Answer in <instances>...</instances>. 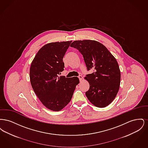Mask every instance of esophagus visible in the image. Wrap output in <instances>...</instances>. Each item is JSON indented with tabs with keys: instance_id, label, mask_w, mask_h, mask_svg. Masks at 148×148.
I'll list each match as a JSON object with an SVG mask.
<instances>
[{
	"instance_id": "34e87169",
	"label": "esophagus",
	"mask_w": 148,
	"mask_h": 148,
	"mask_svg": "<svg viewBox=\"0 0 148 148\" xmlns=\"http://www.w3.org/2000/svg\"><path fill=\"white\" fill-rule=\"evenodd\" d=\"M78 77H79V80H80V81H81L82 80V79H83V77L81 75H79L78 76Z\"/></svg>"
}]
</instances>
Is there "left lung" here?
<instances>
[{"mask_svg": "<svg viewBox=\"0 0 148 148\" xmlns=\"http://www.w3.org/2000/svg\"><path fill=\"white\" fill-rule=\"evenodd\" d=\"M71 47L83 55L88 71L94 70L85 79L90 87L85 95L94 106L104 108L109 105L116 96L120 84L118 63L106 47L95 40H75Z\"/></svg>", "mask_w": 148, "mask_h": 148, "instance_id": "8db88e82", "label": "left lung"}]
</instances>
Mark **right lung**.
Instances as JSON below:
<instances>
[{"mask_svg":"<svg viewBox=\"0 0 148 148\" xmlns=\"http://www.w3.org/2000/svg\"><path fill=\"white\" fill-rule=\"evenodd\" d=\"M72 41L50 42L38 51L30 68V83L42 104L58 112L72 98L77 77H59L64 71V56Z\"/></svg>","mask_w":148,"mask_h":148,"instance_id":"right-lung-1","label":"right lung"}]
</instances>
